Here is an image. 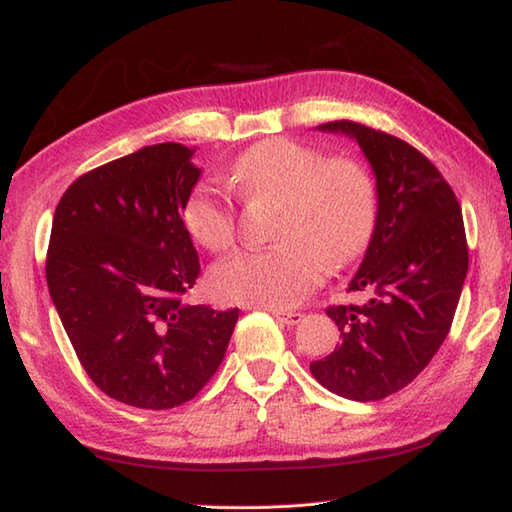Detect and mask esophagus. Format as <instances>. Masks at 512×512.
<instances>
[{
    "label": "esophagus",
    "instance_id": "34e87169",
    "mask_svg": "<svg viewBox=\"0 0 512 512\" xmlns=\"http://www.w3.org/2000/svg\"><path fill=\"white\" fill-rule=\"evenodd\" d=\"M270 312H273L275 317L286 325H297L303 321V312H286V310H277V308H270Z\"/></svg>",
    "mask_w": 512,
    "mask_h": 512
}]
</instances>
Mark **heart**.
Returning a JSON list of instances; mask_svg holds the SVG:
<instances>
[{
	"instance_id": "b5f03b06",
	"label": "heart",
	"mask_w": 512,
	"mask_h": 512,
	"mask_svg": "<svg viewBox=\"0 0 512 512\" xmlns=\"http://www.w3.org/2000/svg\"><path fill=\"white\" fill-rule=\"evenodd\" d=\"M231 178L244 198H279L281 206L275 246L239 250L211 270L215 297L226 303L295 306L323 279L328 264H350L374 235L376 182L352 156L323 158L299 140L268 138L235 158ZM182 224L215 253L235 242V209L211 182L187 193Z\"/></svg>"
}]
</instances>
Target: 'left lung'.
<instances>
[{"instance_id": "1", "label": "left lung", "mask_w": 512, "mask_h": 512, "mask_svg": "<svg viewBox=\"0 0 512 512\" xmlns=\"http://www.w3.org/2000/svg\"><path fill=\"white\" fill-rule=\"evenodd\" d=\"M317 129L363 149L376 176L378 217L347 288L367 299L325 310L341 345L312 361L310 372L336 396L380 400L407 387L451 330L469 270L462 209L436 165L405 140L354 121Z\"/></svg>"}]
</instances>
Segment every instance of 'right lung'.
<instances>
[{
    "instance_id": "obj_1",
    "label": "right lung",
    "mask_w": 512,
    "mask_h": 512,
    "mask_svg": "<svg viewBox=\"0 0 512 512\" xmlns=\"http://www.w3.org/2000/svg\"><path fill=\"white\" fill-rule=\"evenodd\" d=\"M193 154L160 143L83 173L52 220L46 279L68 339L92 383L138 409L198 396L239 317L184 303L200 275L182 224Z\"/></svg>"
}]
</instances>
